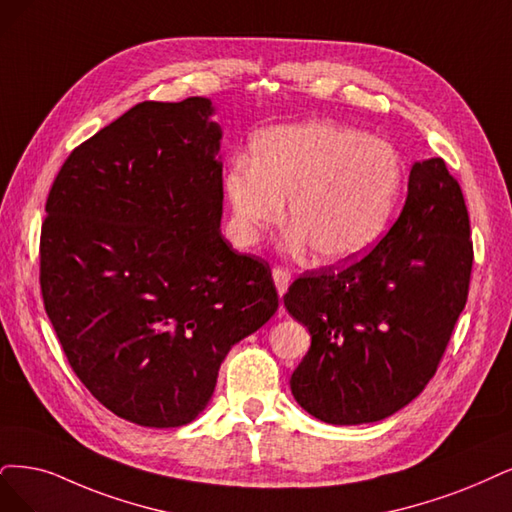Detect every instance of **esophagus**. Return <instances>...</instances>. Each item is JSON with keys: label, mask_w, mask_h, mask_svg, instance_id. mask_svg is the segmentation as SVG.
I'll return each instance as SVG.
<instances>
[{"label": "esophagus", "mask_w": 512, "mask_h": 512, "mask_svg": "<svg viewBox=\"0 0 512 512\" xmlns=\"http://www.w3.org/2000/svg\"><path fill=\"white\" fill-rule=\"evenodd\" d=\"M272 278H274V285H276L278 295L282 297V295L287 293V289H289V285H291V272H289L287 268H282V266H274Z\"/></svg>", "instance_id": "1"}]
</instances>
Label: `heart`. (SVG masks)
<instances>
[{
	"label": "heart",
	"instance_id": "b5f03b06",
	"mask_svg": "<svg viewBox=\"0 0 512 512\" xmlns=\"http://www.w3.org/2000/svg\"><path fill=\"white\" fill-rule=\"evenodd\" d=\"M253 164L236 160L225 175L236 232L253 242L285 217L295 246L323 263L365 255L386 234L403 187V162L390 143L335 122L263 130Z\"/></svg>",
	"mask_w": 512,
	"mask_h": 512
}]
</instances>
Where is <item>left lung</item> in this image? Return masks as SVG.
Returning a JSON list of instances; mask_svg holds the SVG:
<instances>
[{
    "mask_svg": "<svg viewBox=\"0 0 512 512\" xmlns=\"http://www.w3.org/2000/svg\"><path fill=\"white\" fill-rule=\"evenodd\" d=\"M470 221L441 158L415 162L399 219L358 261L299 276L285 306L312 335L291 375L295 401L320 422L384 420L437 371L466 306Z\"/></svg>",
    "mask_w": 512,
    "mask_h": 512,
    "instance_id": "obj_1",
    "label": "left lung"
}]
</instances>
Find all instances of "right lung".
<instances>
[{
  "mask_svg": "<svg viewBox=\"0 0 512 512\" xmlns=\"http://www.w3.org/2000/svg\"><path fill=\"white\" fill-rule=\"evenodd\" d=\"M211 116L202 97L135 105L71 151L46 200V314L94 399L139 426L192 422L278 310L268 261L221 236Z\"/></svg>",
  "mask_w": 512,
  "mask_h": 512,
  "instance_id": "obj_1",
  "label": "right lung"
}]
</instances>
